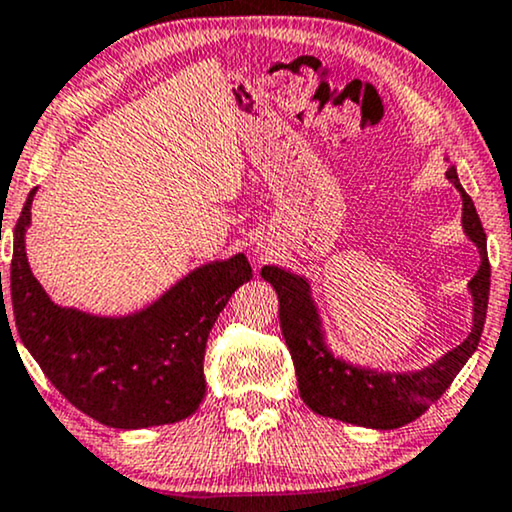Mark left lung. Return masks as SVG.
I'll return each mask as SVG.
<instances>
[{
    "mask_svg": "<svg viewBox=\"0 0 512 512\" xmlns=\"http://www.w3.org/2000/svg\"><path fill=\"white\" fill-rule=\"evenodd\" d=\"M446 179L461 193L463 234L480 252V269L468 283L472 295V328L468 338L430 366L418 371H378L349 364L328 347L319 307L312 297V283L274 264L262 267V278L274 286L278 295V319L295 364L300 397L319 416L373 430L401 428L423 416L432 401L442 397L446 387L454 383L465 361L475 354L489 304L491 267L487 234L477 217L475 203L458 181L454 165L446 170Z\"/></svg>",
    "mask_w": 512,
    "mask_h": 512,
    "instance_id": "1",
    "label": "left lung"
}]
</instances>
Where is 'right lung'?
I'll return each instance as SVG.
<instances>
[{
  "mask_svg": "<svg viewBox=\"0 0 512 512\" xmlns=\"http://www.w3.org/2000/svg\"><path fill=\"white\" fill-rule=\"evenodd\" d=\"M35 193H28L14 229L4 328L14 316L21 342L51 385L108 428L141 430L189 418L205 397L203 359L212 326L236 288L252 278L248 257L238 252L203 264L127 316L61 307L32 276L25 252Z\"/></svg>",
  "mask_w": 512,
  "mask_h": 512,
  "instance_id": "right-lung-1",
  "label": "right lung"
}]
</instances>
